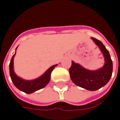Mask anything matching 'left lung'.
I'll list each match as a JSON object with an SVG mask.
<instances>
[{"label": "left lung", "instance_id": "left-lung-1", "mask_svg": "<svg viewBox=\"0 0 120 120\" xmlns=\"http://www.w3.org/2000/svg\"><path fill=\"white\" fill-rule=\"evenodd\" d=\"M102 52L105 58L104 67L95 71H90L81 66L79 64L71 61L69 74L72 81L77 86L90 91H95L105 85L110 79L113 63L109 51L100 41L91 37Z\"/></svg>", "mask_w": 120, "mask_h": 120}]
</instances>
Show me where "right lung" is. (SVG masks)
<instances>
[{
	"instance_id": "1",
	"label": "right lung",
	"mask_w": 120,
	"mask_h": 120,
	"mask_svg": "<svg viewBox=\"0 0 120 120\" xmlns=\"http://www.w3.org/2000/svg\"><path fill=\"white\" fill-rule=\"evenodd\" d=\"M15 54L13 55V56L12 57L10 65H9V70H10V75H11L12 81L14 83V85L16 86V88H18L19 90L25 92L26 94H31L37 90L43 88L48 84V83L51 79V72L55 67L57 66V65H54L50 68H49L43 75H42L39 78H37L33 80H25L17 76L14 71L13 60H14Z\"/></svg>"
}]
</instances>
